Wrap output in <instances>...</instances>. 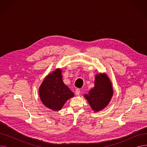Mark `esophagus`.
I'll return each instance as SVG.
<instances>
[{"instance_id": "34e87169", "label": "esophagus", "mask_w": 147, "mask_h": 147, "mask_svg": "<svg viewBox=\"0 0 147 147\" xmlns=\"http://www.w3.org/2000/svg\"><path fill=\"white\" fill-rule=\"evenodd\" d=\"M75 94L77 96H79L80 94V90L79 89H77L76 90V92H75Z\"/></svg>"}]
</instances>
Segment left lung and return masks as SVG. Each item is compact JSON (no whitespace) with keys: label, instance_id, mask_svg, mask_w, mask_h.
<instances>
[{"label":"left lung","instance_id":"1","mask_svg":"<svg viewBox=\"0 0 147 147\" xmlns=\"http://www.w3.org/2000/svg\"><path fill=\"white\" fill-rule=\"evenodd\" d=\"M95 86L88 94H84L85 98L94 112L104 110L109 105L113 95L112 83L106 73H98L95 75Z\"/></svg>","mask_w":147,"mask_h":147}]
</instances>
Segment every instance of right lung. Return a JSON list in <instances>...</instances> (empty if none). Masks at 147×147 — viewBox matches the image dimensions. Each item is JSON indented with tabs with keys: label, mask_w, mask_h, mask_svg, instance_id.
<instances>
[{
	"label": "right lung",
	"mask_w": 147,
	"mask_h": 147,
	"mask_svg": "<svg viewBox=\"0 0 147 147\" xmlns=\"http://www.w3.org/2000/svg\"><path fill=\"white\" fill-rule=\"evenodd\" d=\"M43 104L52 111L62 109L67 100L73 98V92L63 80L62 69L57 68L46 76L38 89Z\"/></svg>",
	"instance_id": "right-lung-1"
}]
</instances>
